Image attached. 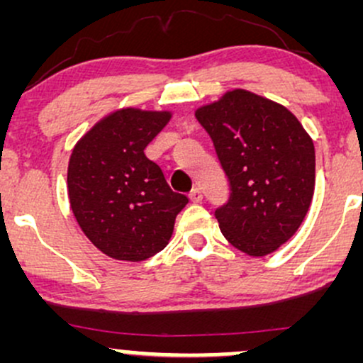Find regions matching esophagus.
<instances>
[{
  "label": "esophagus",
  "mask_w": 363,
  "mask_h": 363,
  "mask_svg": "<svg viewBox=\"0 0 363 363\" xmlns=\"http://www.w3.org/2000/svg\"><path fill=\"white\" fill-rule=\"evenodd\" d=\"M189 199H191V201H193V203H201V199H203L201 189H198V187H194V189L191 191Z\"/></svg>",
  "instance_id": "obj_1"
}]
</instances>
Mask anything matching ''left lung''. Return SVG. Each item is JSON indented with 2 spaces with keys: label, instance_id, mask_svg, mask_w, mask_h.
Instances as JSON below:
<instances>
[{
  "label": "left lung",
  "instance_id": "left-lung-1",
  "mask_svg": "<svg viewBox=\"0 0 363 363\" xmlns=\"http://www.w3.org/2000/svg\"><path fill=\"white\" fill-rule=\"evenodd\" d=\"M194 116L230 182V199L215 211L223 237L252 257L277 251L298 230L314 196L309 133L285 106L242 89Z\"/></svg>",
  "mask_w": 363,
  "mask_h": 363
}]
</instances>
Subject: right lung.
<instances>
[{
  "mask_svg": "<svg viewBox=\"0 0 363 363\" xmlns=\"http://www.w3.org/2000/svg\"><path fill=\"white\" fill-rule=\"evenodd\" d=\"M172 118L170 111L118 109L74 145L68 198L83 234L118 261L138 262L169 244L184 194L170 189L145 148Z\"/></svg>",
  "mask_w": 363,
  "mask_h": 363,
  "instance_id": "add662e5",
  "label": "right lung"
}]
</instances>
